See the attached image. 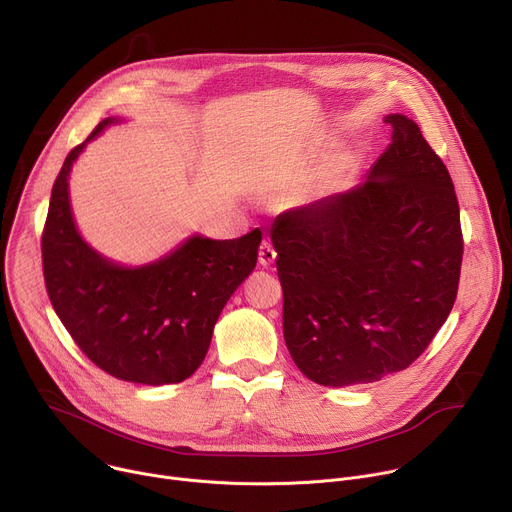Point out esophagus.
<instances>
[{
	"label": "esophagus",
	"instance_id": "34e87169",
	"mask_svg": "<svg viewBox=\"0 0 512 512\" xmlns=\"http://www.w3.org/2000/svg\"><path fill=\"white\" fill-rule=\"evenodd\" d=\"M275 257H277V253H275L273 245H271L269 241H263V243L259 245V263L267 267V265H271V263L275 261Z\"/></svg>",
	"mask_w": 512,
	"mask_h": 512
}]
</instances>
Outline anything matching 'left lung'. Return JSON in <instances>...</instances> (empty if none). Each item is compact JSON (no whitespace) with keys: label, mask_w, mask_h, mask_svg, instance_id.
Here are the masks:
<instances>
[{"label":"left lung","mask_w":512,"mask_h":512,"mask_svg":"<svg viewBox=\"0 0 512 512\" xmlns=\"http://www.w3.org/2000/svg\"><path fill=\"white\" fill-rule=\"evenodd\" d=\"M392 145L351 192L277 216L284 339L322 386L378 382L429 347L457 298L463 237L451 175L418 124L390 114Z\"/></svg>","instance_id":"1"}]
</instances>
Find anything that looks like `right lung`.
I'll return each instance as SVG.
<instances>
[{
  "mask_svg": "<svg viewBox=\"0 0 512 512\" xmlns=\"http://www.w3.org/2000/svg\"><path fill=\"white\" fill-rule=\"evenodd\" d=\"M85 143L71 149L53 185L40 241L46 292L77 347L106 374L149 386L183 382L204 361L224 304L255 269L261 232L192 237L136 269L106 261L79 237L69 206L67 177Z\"/></svg>",
  "mask_w": 512,
  "mask_h": 512,
  "instance_id": "add662e5",
  "label": "right lung"
}]
</instances>
